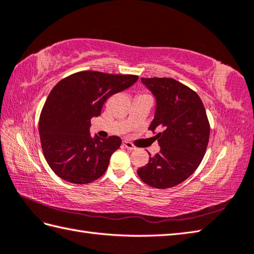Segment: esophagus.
Masks as SVG:
<instances>
[{"mask_svg": "<svg viewBox=\"0 0 254 254\" xmlns=\"http://www.w3.org/2000/svg\"><path fill=\"white\" fill-rule=\"evenodd\" d=\"M123 145L126 146L127 150H135V146H134L133 144L128 141H123Z\"/></svg>", "mask_w": 254, "mask_h": 254, "instance_id": "esophagus-1", "label": "esophagus"}]
</instances>
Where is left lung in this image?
Masks as SVG:
<instances>
[{
	"label": "left lung",
	"mask_w": 254,
	"mask_h": 254,
	"mask_svg": "<svg viewBox=\"0 0 254 254\" xmlns=\"http://www.w3.org/2000/svg\"><path fill=\"white\" fill-rule=\"evenodd\" d=\"M156 100L148 130L161 151L137 170L152 187L170 188L190 177L199 166L209 141L210 127L198 94L172 78H141Z\"/></svg>",
	"instance_id": "obj_1"
}]
</instances>
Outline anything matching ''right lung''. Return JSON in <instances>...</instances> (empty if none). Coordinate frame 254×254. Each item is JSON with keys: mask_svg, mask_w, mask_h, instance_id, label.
Returning <instances> with one entry per match:
<instances>
[{"mask_svg": "<svg viewBox=\"0 0 254 254\" xmlns=\"http://www.w3.org/2000/svg\"><path fill=\"white\" fill-rule=\"evenodd\" d=\"M133 74L80 71L63 79L49 93L39 118V136L49 167L62 180L89 184L107 171L121 138L91 136L92 118L99 117L112 94L137 81Z\"/></svg>", "mask_w": 254, "mask_h": 254, "instance_id": "right-lung-1", "label": "right lung"}]
</instances>
